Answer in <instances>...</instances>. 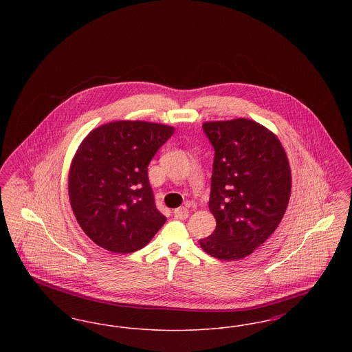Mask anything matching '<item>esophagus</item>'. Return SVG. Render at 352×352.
Masks as SVG:
<instances>
[{"label": "esophagus", "mask_w": 352, "mask_h": 352, "mask_svg": "<svg viewBox=\"0 0 352 352\" xmlns=\"http://www.w3.org/2000/svg\"><path fill=\"white\" fill-rule=\"evenodd\" d=\"M174 217L177 219L184 220V219H187V217H188V210L186 207L177 208V210H174Z\"/></svg>", "instance_id": "obj_1"}]
</instances>
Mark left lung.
Listing matches in <instances>:
<instances>
[{
  "label": "left lung",
  "instance_id": "8db88e82",
  "mask_svg": "<svg viewBox=\"0 0 352 352\" xmlns=\"http://www.w3.org/2000/svg\"><path fill=\"white\" fill-rule=\"evenodd\" d=\"M215 157L208 207L217 228L201 247L223 261L250 256L276 231L292 192V171L278 137L250 118L207 121Z\"/></svg>",
  "mask_w": 352,
  "mask_h": 352
}]
</instances>
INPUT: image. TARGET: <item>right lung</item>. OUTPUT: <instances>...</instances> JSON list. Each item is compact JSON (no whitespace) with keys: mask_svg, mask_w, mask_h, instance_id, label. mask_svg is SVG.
Wrapping results in <instances>:
<instances>
[{"mask_svg":"<svg viewBox=\"0 0 352 352\" xmlns=\"http://www.w3.org/2000/svg\"><path fill=\"white\" fill-rule=\"evenodd\" d=\"M174 133L141 120L107 122L87 134L68 173L72 212L95 244L113 253L144 248L165 224L155 208L148 165Z\"/></svg>","mask_w":352,"mask_h":352,"instance_id":"obj_1","label":"right lung"}]
</instances>
